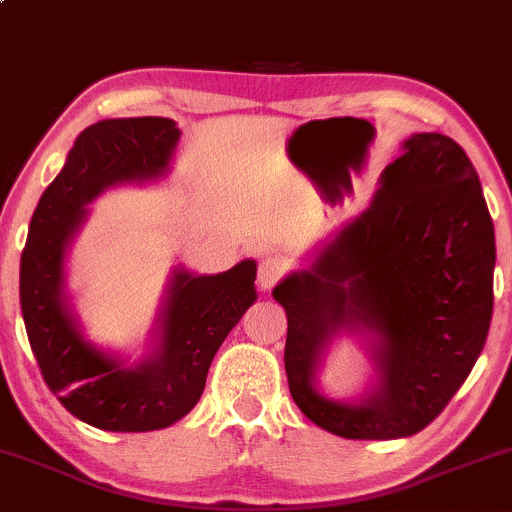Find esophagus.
Segmentation results:
<instances>
[{
	"label": "esophagus",
	"instance_id": "34e87169",
	"mask_svg": "<svg viewBox=\"0 0 512 512\" xmlns=\"http://www.w3.org/2000/svg\"><path fill=\"white\" fill-rule=\"evenodd\" d=\"M286 272V264L281 260H276V257H269V260H262L260 262V269H257V284H260V289L269 291L276 281L281 279Z\"/></svg>",
	"mask_w": 512,
	"mask_h": 512
}]
</instances>
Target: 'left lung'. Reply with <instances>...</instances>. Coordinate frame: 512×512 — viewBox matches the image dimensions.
<instances>
[{"instance_id":"8db88e82","label":"left lung","mask_w":512,"mask_h":512,"mask_svg":"<svg viewBox=\"0 0 512 512\" xmlns=\"http://www.w3.org/2000/svg\"><path fill=\"white\" fill-rule=\"evenodd\" d=\"M496 238L481 182L455 139L411 134L370 207L272 291L284 305V366L298 409L334 436L407 438L448 407L484 349ZM366 331L379 370L358 405L314 387L337 331Z\"/></svg>"}]
</instances>
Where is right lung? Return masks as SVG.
<instances>
[{
  "label": "right lung",
  "instance_id": "obj_1",
  "mask_svg": "<svg viewBox=\"0 0 512 512\" xmlns=\"http://www.w3.org/2000/svg\"><path fill=\"white\" fill-rule=\"evenodd\" d=\"M180 129L168 117L101 120L76 137L33 211L21 255V313L40 373L69 414L103 431H158L202 397L216 351L255 303V260L223 274L173 269L154 354L127 368L93 346L64 296V252L86 204L120 182L168 173Z\"/></svg>",
  "mask_w": 512,
  "mask_h": 512
}]
</instances>
